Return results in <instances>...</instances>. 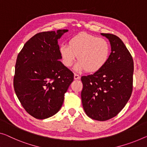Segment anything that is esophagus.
<instances>
[{
    "instance_id": "34e87169",
    "label": "esophagus",
    "mask_w": 147,
    "mask_h": 147,
    "mask_svg": "<svg viewBox=\"0 0 147 147\" xmlns=\"http://www.w3.org/2000/svg\"><path fill=\"white\" fill-rule=\"evenodd\" d=\"M74 79H75V80L80 79V76L79 75H78V74L74 73Z\"/></svg>"
}]
</instances>
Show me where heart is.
Here are the masks:
<instances>
[{"label": "heart", "instance_id": "b5f03b06", "mask_svg": "<svg viewBox=\"0 0 147 147\" xmlns=\"http://www.w3.org/2000/svg\"><path fill=\"white\" fill-rule=\"evenodd\" d=\"M110 44L106 39L86 32H80L69 39L67 44H62L59 53L63 64L71 67L77 56L78 63L75 69L88 73H96L101 70L109 60Z\"/></svg>", "mask_w": 147, "mask_h": 147}]
</instances>
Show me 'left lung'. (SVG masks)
Returning <instances> with one entry per match:
<instances>
[{"label":"left lung","instance_id":"left-lung-1","mask_svg":"<svg viewBox=\"0 0 147 147\" xmlns=\"http://www.w3.org/2000/svg\"><path fill=\"white\" fill-rule=\"evenodd\" d=\"M106 37L111 52L106 65L93 74L81 77L82 106L86 115L98 121L117 115L129 100L133 91V57L121 39L111 34Z\"/></svg>","mask_w":147,"mask_h":147}]
</instances>
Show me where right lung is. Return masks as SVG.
<instances>
[{"label":"right lung","mask_w":147,"mask_h":147,"mask_svg":"<svg viewBox=\"0 0 147 147\" xmlns=\"http://www.w3.org/2000/svg\"><path fill=\"white\" fill-rule=\"evenodd\" d=\"M67 30L36 34L18 55L14 88L20 102L33 117L43 119L59 111L74 74L60 60L58 39Z\"/></svg>","instance_id":"add662e5"}]
</instances>
